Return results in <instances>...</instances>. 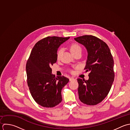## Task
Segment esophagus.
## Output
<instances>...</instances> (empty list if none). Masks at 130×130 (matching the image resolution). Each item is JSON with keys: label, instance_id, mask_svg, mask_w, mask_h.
<instances>
[{"label": "esophagus", "instance_id": "obj_1", "mask_svg": "<svg viewBox=\"0 0 130 130\" xmlns=\"http://www.w3.org/2000/svg\"><path fill=\"white\" fill-rule=\"evenodd\" d=\"M69 80H70V81H72V80H74V78H73V77H70L69 78Z\"/></svg>", "mask_w": 130, "mask_h": 130}]
</instances>
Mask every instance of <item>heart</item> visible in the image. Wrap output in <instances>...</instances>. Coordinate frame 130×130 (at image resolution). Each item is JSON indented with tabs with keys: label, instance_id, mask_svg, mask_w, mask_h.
I'll return each mask as SVG.
<instances>
[{
	"label": "heart",
	"instance_id": "obj_1",
	"mask_svg": "<svg viewBox=\"0 0 130 130\" xmlns=\"http://www.w3.org/2000/svg\"><path fill=\"white\" fill-rule=\"evenodd\" d=\"M78 50H81V47H80V46L76 44V43H72L71 46H70V51L72 53L73 52H76ZM62 48H60L58 52H57V58H59L60 57V55L62 53Z\"/></svg>",
	"mask_w": 130,
	"mask_h": 130
}]
</instances>
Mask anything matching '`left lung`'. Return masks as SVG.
Returning a JSON list of instances; mask_svg holds the SVG:
<instances>
[{
	"instance_id": "left-lung-1",
	"label": "left lung",
	"mask_w": 130,
	"mask_h": 130,
	"mask_svg": "<svg viewBox=\"0 0 130 130\" xmlns=\"http://www.w3.org/2000/svg\"><path fill=\"white\" fill-rule=\"evenodd\" d=\"M88 52L85 69L89 71L88 80L77 79L78 93L82 102L95 105L102 102L109 93L114 81V61L107 44L93 35L74 38Z\"/></svg>"
}]
</instances>
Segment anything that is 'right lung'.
Wrapping results in <instances>:
<instances>
[{"label": "right lung", "mask_w": 130, "mask_h": 130, "mask_svg": "<svg viewBox=\"0 0 130 130\" xmlns=\"http://www.w3.org/2000/svg\"><path fill=\"white\" fill-rule=\"evenodd\" d=\"M69 38L48 36L41 39L27 60V84L33 98L42 107H53L62 100V89L69 79L64 76L55 77L51 66L57 62L59 47Z\"/></svg>", "instance_id": "right-lung-1"}]
</instances>
